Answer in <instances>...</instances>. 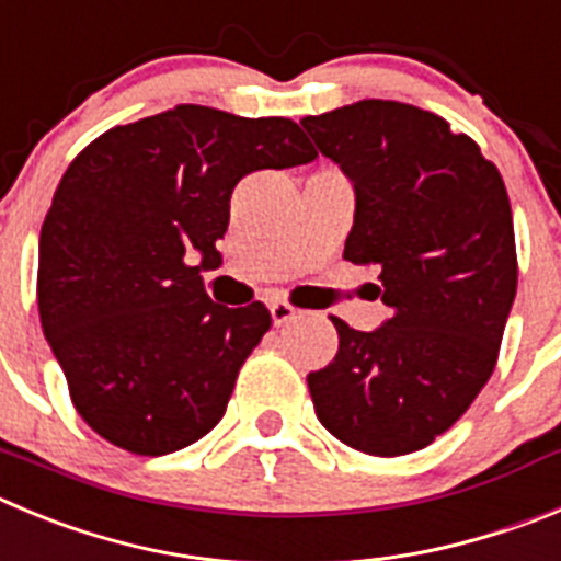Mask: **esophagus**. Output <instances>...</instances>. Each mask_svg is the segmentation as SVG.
<instances>
[{
	"mask_svg": "<svg viewBox=\"0 0 561 561\" xmlns=\"http://www.w3.org/2000/svg\"><path fill=\"white\" fill-rule=\"evenodd\" d=\"M268 310H271V318H274V327L290 324L293 318L299 316V310H296L293 305H287V301H271Z\"/></svg>",
	"mask_w": 561,
	"mask_h": 561,
	"instance_id": "esophagus-1",
	"label": "esophagus"
}]
</instances>
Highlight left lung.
Instances as JSON below:
<instances>
[{"instance_id": "left-lung-1", "label": "left lung", "mask_w": 561, "mask_h": 561, "mask_svg": "<svg viewBox=\"0 0 561 561\" xmlns=\"http://www.w3.org/2000/svg\"><path fill=\"white\" fill-rule=\"evenodd\" d=\"M355 186L343 260L377 265L391 310L371 332L332 318L337 355L307 375L318 422L368 456L450 431L492 377L517 293L506 184L467 134L416 105L360 100L301 119Z\"/></svg>"}]
</instances>
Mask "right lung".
I'll return each mask as SVG.
<instances>
[{
	"label": "right lung",
	"mask_w": 561,
	"mask_h": 561,
	"mask_svg": "<svg viewBox=\"0 0 561 561\" xmlns=\"http://www.w3.org/2000/svg\"><path fill=\"white\" fill-rule=\"evenodd\" d=\"M316 156L293 119L206 105L117 125L75 156L38 240V312L105 442L168 456L224 419L271 312L215 305L201 268L220 260L237 181Z\"/></svg>",
	"instance_id": "obj_1"
}]
</instances>
